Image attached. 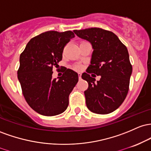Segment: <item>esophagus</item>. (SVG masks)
<instances>
[{"label":"esophagus","instance_id":"obj_1","mask_svg":"<svg viewBox=\"0 0 151 151\" xmlns=\"http://www.w3.org/2000/svg\"><path fill=\"white\" fill-rule=\"evenodd\" d=\"M78 78H79V80H81V73H78Z\"/></svg>","mask_w":151,"mask_h":151}]
</instances>
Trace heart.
I'll use <instances>...</instances> for the list:
<instances>
[{
	"label": "heart",
	"mask_w": 151,
	"mask_h": 151,
	"mask_svg": "<svg viewBox=\"0 0 151 151\" xmlns=\"http://www.w3.org/2000/svg\"><path fill=\"white\" fill-rule=\"evenodd\" d=\"M74 68H75L76 70H80V69L81 68V65H76L75 66H74Z\"/></svg>",
	"instance_id": "1"
}]
</instances>
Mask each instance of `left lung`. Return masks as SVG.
Here are the masks:
<instances>
[{
  "instance_id": "left-lung-1",
  "label": "left lung",
  "mask_w": 151,
  "mask_h": 151,
  "mask_svg": "<svg viewBox=\"0 0 151 151\" xmlns=\"http://www.w3.org/2000/svg\"><path fill=\"white\" fill-rule=\"evenodd\" d=\"M73 32L90 42L93 49L91 65L81 76L88 83L84 92L87 108L98 114L112 113L123 103L129 90L132 65L128 49L116 34L102 28ZM92 72L101 76L97 82L89 75Z\"/></svg>"
}]
</instances>
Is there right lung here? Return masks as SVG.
Instances as JSON below:
<instances>
[{"mask_svg":"<svg viewBox=\"0 0 151 151\" xmlns=\"http://www.w3.org/2000/svg\"><path fill=\"white\" fill-rule=\"evenodd\" d=\"M75 37L70 30L47 31L28 42L20 55L18 78L25 101L35 112L45 116L63 113L78 75L66 68L62 76L53 78V68L62 60L65 45Z\"/></svg>","mask_w":151,"mask_h":151,"instance_id":"right-lung-1","label":"right lung"}]
</instances>
